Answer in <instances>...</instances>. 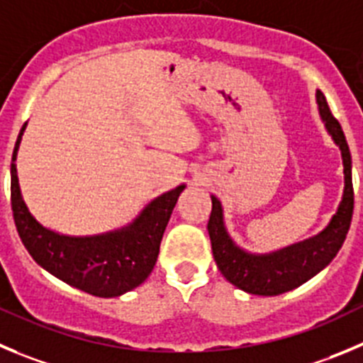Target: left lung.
<instances>
[{"label": "left lung", "instance_id": "left-lung-1", "mask_svg": "<svg viewBox=\"0 0 363 363\" xmlns=\"http://www.w3.org/2000/svg\"><path fill=\"white\" fill-rule=\"evenodd\" d=\"M317 104H319V113L326 123L328 132L333 135L335 143L342 150L345 175L344 199L338 206L337 215L331 218L330 225L319 236L297 243V245L286 247L279 252L267 254V256L247 254L245 250L238 249L229 238L225 228H223L220 201L216 197H211L213 208L211 215H209L208 231L209 238H211L213 256H215V262L223 277L235 286H238L240 290L258 294V296H279V294L296 289L304 281L313 277L319 270H323L337 256L345 235L350 231L354 206L351 152L347 141H345L344 130L337 118L331 114L326 96L320 91H317Z\"/></svg>", "mask_w": 363, "mask_h": 363}]
</instances>
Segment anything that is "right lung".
I'll use <instances>...</instances> for the list:
<instances>
[{"label":"right lung","mask_w":363,"mask_h":363,"mask_svg":"<svg viewBox=\"0 0 363 363\" xmlns=\"http://www.w3.org/2000/svg\"><path fill=\"white\" fill-rule=\"evenodd\" d=\"M23 125L10 164V204L19 238L33 259L64 283L96 297H116L140 286L157 262L162 233L184 186L152 201L132 225L100 236L73 238L44 229L21 199L16 170Z\"/></svg>","instance_id":"obj_1"}]
</instances>
